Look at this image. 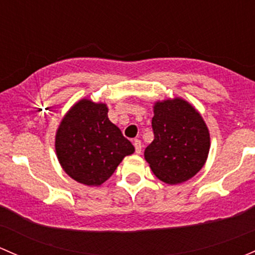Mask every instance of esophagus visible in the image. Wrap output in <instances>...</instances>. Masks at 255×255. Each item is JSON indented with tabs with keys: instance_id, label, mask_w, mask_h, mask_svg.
Returning a JSON list of instances; mask_svg holds the SVG:
<instances>
[{
	"instance_id": "obj_1",
	"label": "esophagus",
	"mask_w": 255,
	"mask_h": 255,
	"mask_svg": "<svg viewBox=\"0 0 255 255\" xmlns=\"http://www.w3.org/2000/svg\"><path fill=\"white\" fill-rule=\"evenodd\" d=\"M133 146H135V152L137 154L141 153V148H142V146H141V141L137 140V138H135L133 140Z\"/></svg>"
}]
</instances>
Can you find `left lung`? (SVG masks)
<instances>
[{
  "instance_id": "obj_1",
  "label": "left lung",
  "mask_w": 255,
  "mask_h": 255,
  "mask_svg": "<svg viewBox=\"0 0 255 255\" xmlns=\"http://www.w3.org/2000/svg\"><path fill=\"white\" fill-rule=\"evenodd\" d=\"M154 138L145 159L159 180L175 185L193 178L206 163L210 132L203 117L185 99L157 101L153 106Z\"/></svg>"
}]
</instances>
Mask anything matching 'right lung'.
I'll return each instance as SVG.
<instances>
[{"instance_id": "right-lung-1", "label": "right lung", "mask_w": 255, "mask_h": 255, "mask_svg": "<svg viewBox=\"0 0 255 255\" xmlns=\"http://www.w3.org/2000/svg\"><path fill=\"white\" fill-rule=\"evenodd\" d=\"M55 149L59 163L73 180L98 186L112 177L132 143L108 118L106 103L83 98L71 107L57 128Z\"/></svg>"}]
</instances>
